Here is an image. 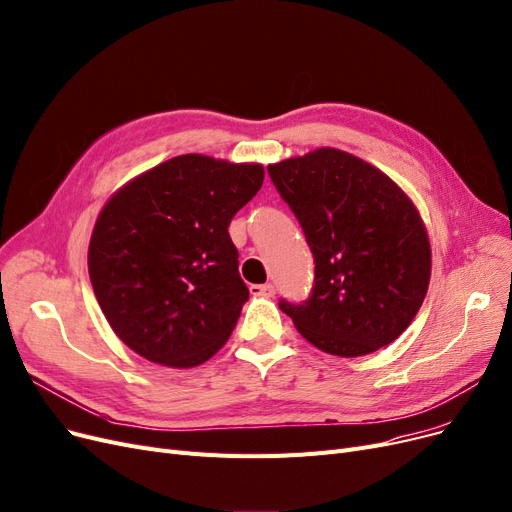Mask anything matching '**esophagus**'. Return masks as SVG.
<instances>
[{"label": "esophagus", "mask_w": 512, "mask_h": 512, "mask_svg": "<svg viewBox=\"0 0 512 512\" xmlns=\"http://www.w3.org/2000/svg\"><path fill=\"white\" fill-rule=\"evenodd\" d=\"M251 295L253 297H272L274 293H276V288H274V284H251Z\"/></svg>", "instance_id": "obj_1"}]
</instances>
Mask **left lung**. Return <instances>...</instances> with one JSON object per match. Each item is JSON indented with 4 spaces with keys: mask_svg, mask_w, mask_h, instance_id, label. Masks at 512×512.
<instances>
[{
    "mask_svg": "<svg viewBox=\"0 0 512 512\" xmlns=\"http://www.w3.org/2000/svg\"><path fill=\"white\" fill-rule=\"evenodd\" d=\"M316 261L311 295L280 301L301 337L341 358L393 343L431 280V244L408 194L374 165L339 148L268 165Z\"/></svg>",
    "mask_w": 512,
    "mask_h": 512,
    "instance_id": "left-lung-1",
    "label": "left lung"
}]
</instances>
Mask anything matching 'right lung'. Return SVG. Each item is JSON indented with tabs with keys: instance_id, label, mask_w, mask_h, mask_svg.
<instances>
[{
	"instance_id": "obj_1",
	"label": "right lung",
	"mask_w": 512,
	"mask_h": 512,
	"mask_svg": "<svg viewBox=\"0 0 512 512\" xmlns=\"http://www.w3.org/2000/svg\"><path fill=\"white\" fill-rule=\"evenodd\" d=\"M263 175L259 163L182 154L108 198L87 270L102 314L129 349L192 368L224 347L249 299L228 226Z\"/></svg>"
}]
</instances>
